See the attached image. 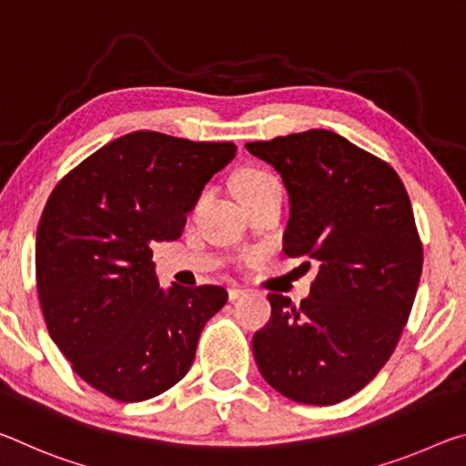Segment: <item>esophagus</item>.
Returning a JSON list of instances; mask_svg holds the SVG:
<instances>
[{
	"instance_id": "34e87169",
	"label": "esophagus",
	"mask_w": 466,
	"mask_h": 466,
	"mask_svg": "<svg viewBox=\"0 0 466 466\" xmlns=\"http://www.w3.org/2000/svg\"><path fill=\"white\" fill-rule=\"evenodd\" d=\"M243 295H248V289H241V287L228 289V299H231V301L239 299V297H243Z\"/></svg>"
}]
</instances>
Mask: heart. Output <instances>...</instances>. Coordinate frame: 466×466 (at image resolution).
Instances as JSON below:
<instances>
[{
	"label": "heart",
	"mask_w": 466,
	"mask_h": 466,
	"mask_svg": "<svg viewBox=\"0 0 466 466\" xmlns=\"http://www.w3.org/2000/svg\"><path fill=\"white\" fill-rule=\"evenodd\" d=\"M233 189L239 200L249 196L268 192V189H280L279 179L264 169H243L233 181Z\"/></svg>",
	"instance_id": "1"
}]
</instances>
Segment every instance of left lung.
<instances>
[{
  "label": "left lung",
  "mask_w": 466,
  "mask_h": 466,
  "mask_svg": "<svg viewBox=\"0 0 466 466\" xmlns=\"http://www.w3.org/2000/svg\"><path fill=\"white\" fill-rule=\"evenodd\" d=\"M246 148L289 192L285 254L319 264L299 305L268 295L251 340L258 370L287 399L337 405L384 368L413 308L423 248L409 194L390 165L328 129Z\"/></svg>",
  "instance_id": "8db88e82"
}]
</instances>
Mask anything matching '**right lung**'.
Returning a JSON list of instances; mask_svg holds the SVG:
<instances>
[{
  "label": "right lung",
  "instance_id": "right-lung-1",
  "mask_svg": "<svg viewBox=\"0 0 466 466\" xmlns=\"http://www.w3.org/2000/svg\"><path fill=\"white\" fill-rule=\"evenodd\" d=\"M233 142L132 132L105 144L53 189L36 228L45 324L72 370L121 402L163 394L192 368L217 285L158 287L152 243L175 241Z\"/></svg>",
  "mask_w": 466,
  "mask_h": 466
}]
</instances>
